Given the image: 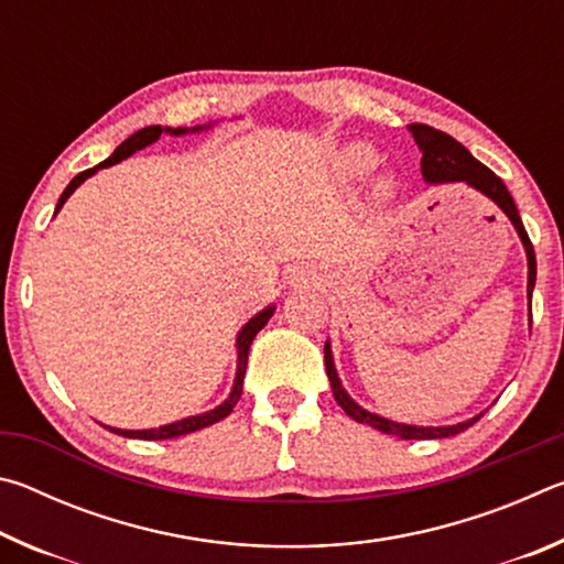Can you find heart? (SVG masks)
<instances>
[{
  "label": "heart",
  "instance_id": "1",
  "mask_svg": "<svg viewBox=\"0 0 564 564\" xmlns=\"http://www.w3.org/2000/svg\"><path fill=\"white\" fill-rule=\"evenodd\" d=\"M376 164H378V154H376V149L368 147V144H350V147L343 149L340 156H338L340 176L348 178V181H358L362 176H368L370 171L376 169ZM378 194L380 196L390 194V181H386V178L380 181Z\"/></svg>",
  "mask_w": 564,
  "mask_h": 564
}]
</instances>
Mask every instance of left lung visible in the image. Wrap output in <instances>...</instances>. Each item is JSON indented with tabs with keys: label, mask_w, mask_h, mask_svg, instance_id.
Here are the masks:
<instances>
[{
	"label": "left lung",
	"mask_w": 564,
	"mask_h": 564,
	"mask_svg": "<svg viewBox=\"0 0 564 564\" xmlns=\"http://www.w3.org/2000/svg\"><path fill=\"white\" fill-rule=\"evenodd\" d=\"M410 133H413L417 149L423 151V159H420V171H423V178L427 184H447V181H465L467 186H473L475 191H480L482 196H488L490 202L498 204L505 216L510 218L514 231H518L520 241L524 246V253H528V295L532 299V289H534V275H538V263H534V251H532V243H530V236L524 231L522 226V218L518 214V206H514L512 196L508 186L502 184L500 176H495L492 171L480 164L470 151H467L460 141H455L453 137H447L445 131H437L433 127H427V123H410ZM530 321H532V308H530ZM326 373L330 380V388H333V398H336V403L346 410V413L358 420L362 425H370L376 427V431L386 433V435H398L400 441H435V437H451L457 435L470 427L473 423L482 417L475 415L470 420H465V423H457V425H441V427H433V425H405V423H395V420H388V417H380L376 413H370V410L360 408L356 400H352L346 388H343L340 378L336 373V362H333V352H330V343L326 340Z\"/></svg>",
	"instance_id": "8db88e82"
}]
</instances>
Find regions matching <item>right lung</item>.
<instances>
[{"mask_svg": "<svg viewBox=\"0 0 564 564\" xmlns=\"http://www.w3.org/2000/svg\"><path fill=\"white\" fill-rule=\"evenodd\" d=\"M212 123H206V127H194V129H161V127H147L141 129L137 133H131V137L123 141V144L117 147V151L109 159H104L99 166L94 169H87L82 171V174H76L69 186L64 188V194L59 196V204H56V212L59 214V208L64 206L66 198H69L76 188H79L84 181H87L89 176L97 174L99 169H107V166H113L119 164V161L129 159L131 154H137V151H141L149 144H154V141H159L161 133H171V137H181V133H188V131H202V129H208ZM275 305H265V308L261 313H256V316L246 323V326L238 330V338H236V352H238V362H236V378H234V388H231V395H228L221 405H216L214 410H208V413H202V415H191V417H184V420H176V423H169V425H161V427H151V431H121V427H109L111 433L117 435H123V437H139V441H169V437H178V435H188V433H196L202 431V427H208L218 423V420H224L226 415H231L234 405L238 403V398H241L243 393V376H246V362H248V348H251V343L256 338V333H259L265 323H269V318L273 316Z\"/></svg>", "mask_w": 564, "mask_h": 564, "instance_id": "1", "label": "right lung"}]
</instances>
